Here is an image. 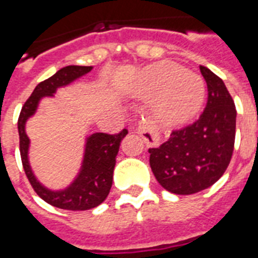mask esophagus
I'll list each match as a JSON object with an SVG mask.
<instances>
[{
	"instance_id": "34e87169",
	"label": "esophagus",
	"mask_w": 258,
	"mask_h": 258,
	"mask_svg": "<svg viewBox=\"0 0 258 258\" xmlns=\"http://www.w3.org/2000/svg\"><path fill=\"white\" fill-rule=\"evenodd\" d=\"M138 133L141 134V137L145 139V142L149 146H158L159 145V134H158L157 127L151 121H146L145 119L139 123Z\"/></svg>"
}]
</instances>
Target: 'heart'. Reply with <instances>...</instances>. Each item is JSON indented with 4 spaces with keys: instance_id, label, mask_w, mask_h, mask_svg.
<instances>
[{
    "instance_id": "heart-1",
    "label": "heart",
    "mask_w": 258,
    "mask_h": 258,
    "mask_svg": "<svg viewBox=\"0 0 258 258\" xmlns=\"http://www.w3.org/2000/svg\"><path fill=\"white\" fill-rule=\"evenodd\" d=\"M137 93L154 97V112L166 124L186 123L200 111L205 99L202 79L175 62L161 61L146 68Z\"/></svg>"
}]
</instances>
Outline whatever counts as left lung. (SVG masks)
<instances>
[{"label": "left lung", "mask_w": 258, "mask_h": 258, "mask_svg": "<svg viewBox=\"0 0 258 258\" xmlns=\"http://www.w3.org/2000/svg\"><path fill=\"white\" fill-rule=\"evenodd\" d=\"M208 86L204 112L194 123L172 130L169 141L149 149L150 166L162 187L188 196L210 187L228 169L236 139V105L222 79L204 66Z\"/></svg>", "instance_id": "left-lung-1"}]
</instances>
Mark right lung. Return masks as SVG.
<instances>
[{
	"label": "right lung",
	"mask_w": 258,
	"mask_h": 258,
	"mask_svg": "<svg viewBox=\"0 0 258 258\" xmlns=\"http://www.w3.org/2000/svg\"><path fill=\"white\" fill-rule=\"evenodd\" d=\"M92 67L68 66L56 72L53 76L38 84L29 99L22 105L18 116V135H20V154H21L22 167L29 179L32 187L40 198L49 205L66 210H88L96 208L107 198L112 186L113 167L116 163V155L119 151L121 139L128 134L123 128L119 134L96 133L88 138L86 146V155L83 167L78 178L70 187L61 191L48 190L34 178L29 162L28 149L29 138L25 134V121L32 116L37 108V104L42 96H52L58 87L67 86L83 75L88 74Z\"/></svg>",
	"instance_id": "add662e5"
}]
</instances>
